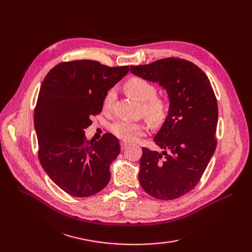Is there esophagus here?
<instances>
[{
  "label": "esophagus",
  "instance_id": "34e87169",
  "mask_svg": "<svg viewBox=\"0 0 252 252\" xmlns=\"http://www.w3.org/2000/svg\"><path fill=\"white\" fill-rule=\"evenodd\" d=\"M128 147V144L125 142H121V149L122 150H125Z\"/></svg>",
  "mask_w": 252,
  "mask_h": 252
}]
</instances>
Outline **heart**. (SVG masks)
Here are the masks:
<instances>
[{
  "instance_id": "b5f03b06",
  "label": "heart",
  "mask_w": 252,
  "mask_h": 252,
  "mask_svg": "<svg viewBox=\"0 0 252 252\" xmlns=\"http://www.w3.org/2000/svg\"><path fill=\"white\" fill-rule=\"evenodd\" d=\"M125 88L129 94L142 102V113H144L152 126H159L166 120L168 113L167 103L163 97L157 95V88L154 84L145 79L133 77L126 82ZM114 100H116V90L111 88L106 93L103 100L105 111L111 109ZM111 130L122 141L134 142L145 134L147 125L142 122L121 120L112 125Z\"/></svg>"
}]
</instances>
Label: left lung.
<instances>
[{
	"instance_id": "obj_1",
	"label": "left lung",
	"mask_w": 252,
	"mask_h": 252,
	"mask_svg": "<svg viewBox=\"0 0 252 252\" xmlns=\"http://www.w3.org/2000/svg\"><path fill=\"white\" fill-rule=\"evenodd\" d=\"M131 73L157 82L169 96V110L155 136L162 154L143 147L139 180L158 200L188 193L200 182L217 147L218 102L201 68L184 59L166 58L130 66Z\"/></svg>"
}]
</instances>
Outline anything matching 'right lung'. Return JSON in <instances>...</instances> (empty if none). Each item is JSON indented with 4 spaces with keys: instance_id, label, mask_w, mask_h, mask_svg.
Here are the masks:
<instances>
[{
    "instance_id": "right-lung-1",
    "label": "right lung",
    "mask_w": 252,
    "mask_h": 252,
    "mask_svg": "<svg viewBox=\"0 0 252 252\" xmlns=\"http://www.w3.org/2000/svg\"><path fill=\"white\" fill-rule=\"evenodd\" d=\"M128 71L129 66L75 60L53 67L42 83L34 108L37 155L48 177L68 194L90 196L109 183L119 140L105 133L98 142L88 141L84 129L102 111L106 93Z\"/></svg>"
}]
</instances>
